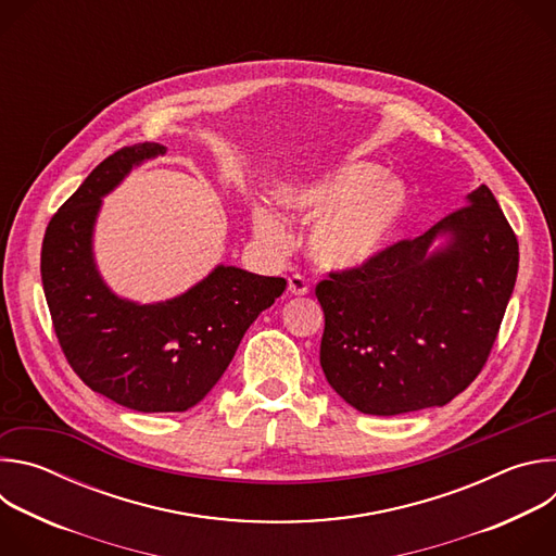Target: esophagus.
Wrapping results in <instances>:
<instances>
[{
	"mask_svg": "<svg viewBox=\"0 0 556 556\" xmlns=\"http://www.w3.org/2000/svg\"><path fill=\"white\" fill-rule=\"evenodd\" d=\"M288 292L294 294V296H303V294L309 292V283L305 281V277L292 275V277L288 279Z\"/></svg>",
	"mask_w": 556,
	"mask_h": 556,
	"instance_id": "esophagus-1",
	"label": "esophagus"
}]
</instances>
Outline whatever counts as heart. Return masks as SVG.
Listing matches in <instances>:
<instances>
[{"label": "heart", "mask_w": 556, "mask_h": 556, "mask_svg": "<svg viewBox=\"0 0 556 556\" xmlns=\"http://www.w3.org/2000/svg\"><path fill=\"white\" fill-rule=\"evenodd\" d=\"M380 176L382 169L371 163H348L305 187L279 193L283 208L312 217L305 247L314 264L350 270L378 255L407 206L405 187ZM253 228L273 249L288 242L286 222L268 206H255Z\"/></svg>", "instance_id": "obj_1"}]
</instances>
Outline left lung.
I'll use <instances>...</instances> for the list:
<instances>
[{
    "label": "left lung",
    "instance_id": "left-lung-1",
    "mask_svg": "<svg viewBox=\"0 0 556 556\" xmlns=\"http://www.w3.org/2000/svg\"><path fill=\"white\" fill-rule=\"evenodd\" d=\"M440 233L447 244L430 251ZM519 268V244L486 185L416 240L316 283L321 367L369 416L442 407L489 361Z\"/></svg>",
    "mask_w": 556,
    "mask_h": 556
}]
</instances>
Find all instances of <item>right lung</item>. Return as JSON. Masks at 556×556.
<instances>
[{
    "mask_svg": "<svg viewBox=\"0 0 556 556\" xmlns=\"http://www.w3.org/2000/svg\"><path fill=\"white\" fill-rule=\"evenodd\" d=\"M167 147L140 142L112 153L52 215L41 247V281L59 345L92 391L142 414L195 407L232 361L257 316L286 290L283 277L217 266L163 303L116 296L92 255V230L108 195Z\"/></svg>",
    "mask_w": 556,
    "mask_h": 556,
    "instance_id": "add662e5",
    "label": "right lung"
}]
</instances>
